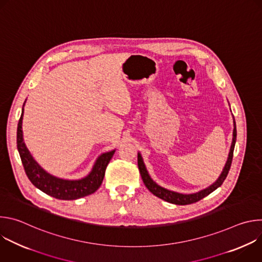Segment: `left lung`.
Masks as SVG:
<instances>
[{
  "label": "left lung",
  "mask_w": 262,
  "mask_h": 262,
  "mask_svg": "<svg viewBox=\"0 0 262 262\" xmlns=\"http://www.w3.org/2000/svg\"><path fill=\"white\" fill-rule=\"evenodd\" d=\"M232 143H231V147H230V151L228 155V159L227 162L225 164V167L223 168V171L221 173V175L219 176V178L211 184L209 185L208 188L201 190L199 192L193 193V194H181V193H177L174 191H170L167 190L163 186L159 185L149 175L146 166L144 164L143 158L141 156V154H138V167L140 170V174L141 177L143 179L144 184L146 185V188L150 191L155 196L169 202V203H173V204H177V205H186V204H192L195 203L201 199H203L204 197H206L207 195H209L210 193H212L213 191H215L219 186L222 185V183L224 182V180L226 179L228 172L230 170V166L232 163V158H233V150H234V146H235V142H236V124H235V120L233 118V134H232Z\"/></svg>",
  "instance_id": "1"
}]
</instances>
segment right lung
I'll use <instances>...</instances> for the list:
<instances>
[{
    "label": "right lung",
    "mask_w": 262,
    "mask_h": 262,
    "mask_svg": "<svg viewBox=\"0 0 262 262\" xmlns=\"http://www.w3.org/2000/svg\"><path fill=\"white\" fill-rule=\"evenodd\" d=\"M24 105L21 111V116L19 118L17 125L16 143L21 163L24 165L26 174L30 181L37 189H39L43 193L60 200H76L96 192L103 180L106 166L110 163L112 157L114 156L115 150L100 155L95 161L90 173L81 179L69 180L56 177L48 173L33 159L29 149L27 148L24 142L21 127Z\"/></svg>",
    "instance_id": "right-lung-1"
}]
</instances>
